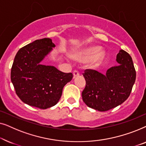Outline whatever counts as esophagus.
Here are the masks:
<instances>
[{"instance_id":"1","label":"esophagus","mask_w":146,"mask_h":146,"mask_svg":"<svg viewBox=\"0 0 146 146\" xmlns=\"http://www.w3.org/2000/svg\"><path fill=\"white\" fill-rule=\"evenodd\" d=\"M79 74H80V73H79V72L78 71V70H74V71L73 72V75H74V78H75V77L78 76H79Z\"/></svg>"}]
</instances>
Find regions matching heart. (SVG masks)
<instances>
[{
  "instance_id": "obj_1",
  "label": "heart",
  "mask_w": 146,
  "mask_h": 146,
  "mask_svg": "<svg viewBox=\"0 0 146 146\" xmlns=\"http://www.w3.org/2000/svg\"><path fill=\"white\" fill-rule=\"evenodd\" d=\"M99 52V48L97 47H93V48H89L85 49L84 50L78 53H76L72 55V58L78 61H85L90 60L94 58L93 62H92V66L93 67L97 66L103 60L104 58V53L103 52ZM98 53L97 54V53ZM97 54V55L96 54ZM96 54L97 55H96Z\"/></svg>"
}]
</instances>
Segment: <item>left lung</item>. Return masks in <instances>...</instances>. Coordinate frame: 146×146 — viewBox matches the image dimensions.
Returning a JSON list of instances; mask_svg holds the SVG:
<instances>
[{"label": "left lung", "mask_w": 146, "mask_h": 146, "mask_svg": "<svg viewBox=\"0 0 146 146\" xmlns=\"http://www.w3.org/2000/svg\"><path fill=\"white\" fill-rule=\"evenodd\" d=\"M116 61L119 65L109 68L106 74L94 70H85L83 76L86 86L82 96L88 107L100 111H108L121 104L129 97L136 77L132 58L121 50Z\"/></svg>", "instance_id": "obj_1"}]
</instances>
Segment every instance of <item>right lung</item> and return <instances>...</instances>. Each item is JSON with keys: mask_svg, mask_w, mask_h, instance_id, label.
<instances>
[{"mask_svg": "<svg viewBox=\"0 0 146 146\" xmlns=\"http://www.w3.org/2000/svg\"><path fill=\"white\" fill-rule=\"evenodd\" d=\"M55 47L48 38L36 40L18 51L11 68V82L16 94L27 104L46 109L56 104L62 90L73 78L41 62Z\"/></svg>", "mask_w": 146, "mask_h": 146, "instance_id": "obj_1", "label": "right lung"}]
</instances>
